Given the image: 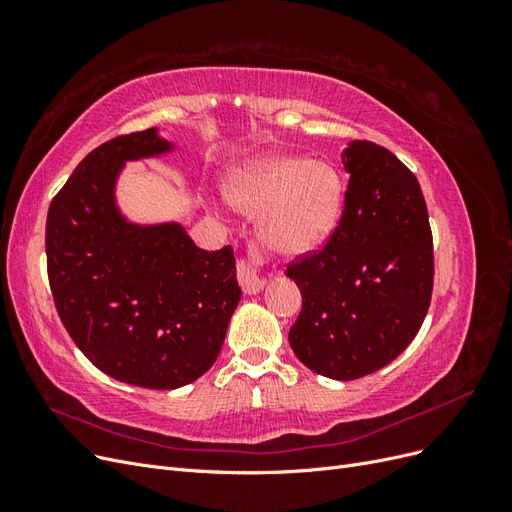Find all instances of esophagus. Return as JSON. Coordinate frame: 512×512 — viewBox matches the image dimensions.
Returning <instances> with one entry per match:
<instances>
[{"mask_svg": "<svg viewBox=\"0 0 512 512\" xmlns=\"http://www.w3.org/2000/svg\"><path fill=\"white\" fill-rule=\"evenodd\" d=\"M239 284H241V288H243L247 294H256V292H260L262 288H265L267 282L262 280V277L256 273L252 262L241 260V262H239Z\"/></svg>", "mask_w": 512, "mask_h": 512, "instance_id": "34e87169", "label": "esophagus"}]
</instances>
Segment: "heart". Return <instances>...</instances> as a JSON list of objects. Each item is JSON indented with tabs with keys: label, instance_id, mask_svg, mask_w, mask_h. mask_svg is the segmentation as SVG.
Returning <instances> with one entry per match:
<instances>
[{
	"label": "heart",
	"instance_id": "b5f03b06",
	"mask_svg": "<svg viewBox=\"0 0 512 512\" xmlns=\"http://www.w3.org/2000/svg\"><path fill=\"white\" fill-rule=\"evenodd\" d=\"M228 198L243 213L262 215V239L273 252L299 258L331 237L342 218L346 183L329 162L265 156L230 179Z\"/></svg>",
	"mask_w": 512,
	"mask_h": 512
}]
</instances>
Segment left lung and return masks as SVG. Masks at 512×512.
<instances>
[{"instance_id": "left-lung-1", "label": "left lung", "mask_w": 512, "mask_h": 512, "mask_svg": "<svg viewBox=\"0 0 512 512\" xmlns=\"http://www.w3.org/2000/svg\"><path fill=\"white\" fill-rule=\"evenodd\" d=\"M342 220L318 254L286 275L303 307L288 333L320 376L356 380L389 365L421 329L433 288V243L416 177L389 149L352 141Z\"/></svg>"}]
</instances>
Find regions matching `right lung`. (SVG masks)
<instances>
[{"instance_id":"1","label":"right lung","mask_w":512,"mask_h":512,"mask_svg":"<svg viewBox=\"0 0 512 512\" xmlns=\"http://www.w3.org/2000/svg\"><path fill=\"white\" fill-rule=\"evenodd\" d=\"M158 128L117 136L74 168L46 218L57 314L106 376L170 391L222 350L241 301L232 247L207 252L179 222L138 224L117 203L126 162L175 151Z\"/></svg>"}]
</instances>
